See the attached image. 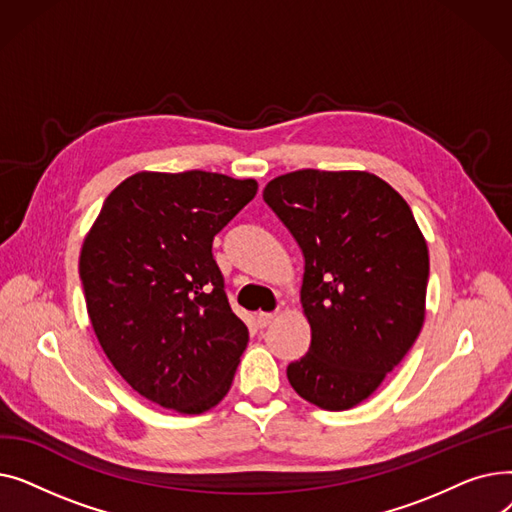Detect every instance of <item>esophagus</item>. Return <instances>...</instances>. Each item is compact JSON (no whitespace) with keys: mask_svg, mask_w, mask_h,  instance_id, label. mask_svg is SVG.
Returning <instances> with one entry per match:
<instances>
[{"mask_svg":"<svg viewBox=\"0 0 512 512\" xmlns=\"http://www.w3.org/2000/svg\"><path fill=\"white\" fill-rule=\"evenodd\" d=\"M276 319V313H257V326L267 328Z\"/></svg>","mask_w":512,"mask_h":512,"instance_id":"esophagus-1","label":"esophagus"}]
</instances>
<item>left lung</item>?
<instances>
[{"label": "left lung", "instance_id": "left-lung-1", "mask_svg": "<svg viewBox=\"0 0 512 512\" xmlns=\"http://www.w3.org/2000/svg\"><path fill=\"white\" fill-rule=\"evenodd\" d=\"M263 201L303 251L309 351L286 367L299 396L346 411L409 353L425 317L429 255L413 211L367 172L299 170Z\"/></svg>", "mask_w": 512, "mask_h": 512}]
</instances>
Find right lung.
Segmentation results:
<instances>
[{
	"label": "right lung",
	"instance_id": "1",
	"mask_svg": "<svg viewBox=\"0 0 512 512\" xmlns=\"http://www.w3.org/2000/svg\"><path fill=\"white\" fill-rule=\"evenodd\" d=\"M255 180L139 172L105 199L78 272L107 359L147 400L199 415L228 394L249 330L234 315L213 238Z\"/></svg>",
	"mask_w": 512,
	"mask_h": 512
}]
</instances>
